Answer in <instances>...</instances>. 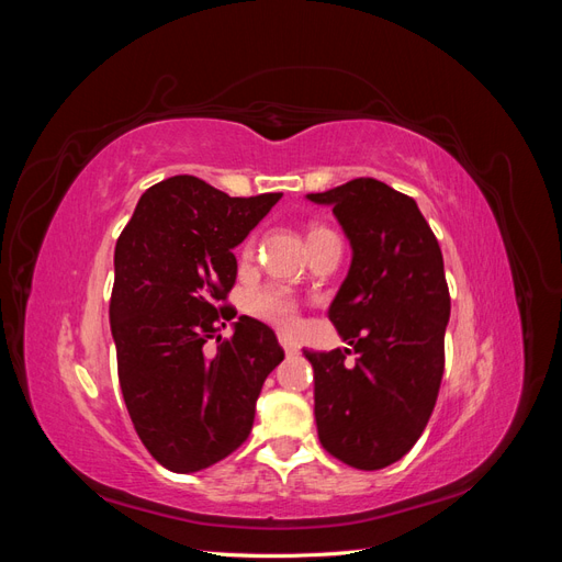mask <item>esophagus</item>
<instances>
[{
	"mask_svg": "<svg viewBox=\"0 0 562 562\" xmlns=\"http://www.w3.org/2000/svg\"><path fill=\"white\" fill-rule=\"evenodd\" d=\"M279 342H281V347H283V351L285 353H297V342H293V339L291 337H288V335H279Z\"/></svg>",
	"mask_w": 562,
	"mask_h": 562,
	"instance_id": "esophagus-1",
	"label": "esophagus"
}]
</instances>
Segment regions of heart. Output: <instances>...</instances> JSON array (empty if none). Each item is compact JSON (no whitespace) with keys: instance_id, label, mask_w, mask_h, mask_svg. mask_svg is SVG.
<instances>
[{"instance_id":"heart-1","label":"heart","mask_w":562,"mask_h":562,"mask_svg":"<svg viewBox=\"0 0 562 562\" xmlns=\"http://www.w3.org/2000/svg\"><path fill=\"white\" fill-rule=\"evenodd\" d=\"M316 232H323V227L312 229L310 236ZM255 250H258V234H250L241 244L239 258L248 262L255 258ZM248 312L262 321L274 323V326L283 330H295L300 326V302L291 291H285L281 285H262L258 291H252L248 295Z\"/></svg>"}]
</instances>
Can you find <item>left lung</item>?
<instances>
[{
    "label": "left lung",
    "instance_id": "8db88e82",
    "mask_svg": "<svg viewBox=\"0 0 562 562\" xmlns=\"http://www.w3.org/2000/svg\"><path fill=\"white\" fill-rule=\"evenodd\" d=\"M307 196L330 203L353 248L328 312L351 349L304 351L318 440L339 462L378 471L417 443L438 398L450 318L443 252L415 199L375 178Z\"/></svg>",
    "mask_w": 562,
    "mask_h": 562
}]
</instances>
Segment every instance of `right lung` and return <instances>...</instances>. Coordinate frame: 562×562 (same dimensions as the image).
<instances>
[{"label":"right lung","instance_id":"obj_1","mask_svg":"<svg viewBox=\"0 0 562 562\" xmlns=\"http://www.w3.org/2000/svg\"><path fill=\"white\" fill-rule=\"evenodd\" d=\"M281 192L229 196L194 176L166 178L140 196L114 248L110 326L126 411L149 454L176 473L206 469L244 446L255 401L283 361L269 326L229 321L236 258Z\"/></svg>","mask_w":562,"mask_h":562}]
</instances>
